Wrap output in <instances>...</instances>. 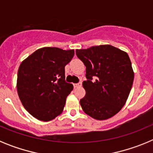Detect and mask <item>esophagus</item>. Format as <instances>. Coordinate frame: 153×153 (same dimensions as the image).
<instances>
[{
    "label": "esophagus",
    "mask_w": 153,
    "mask_h": 153,
    "mask_svg": "<svg viewBox=\"0 0 153 153\" xmlns=\"http://www.w3.org/2000/svg\"><path fill=\"white\" fill-rule=\"evenodd\" d=\"M82 86V82H79V83H74V86L75 87V88H76V87H79V86Z\"/></svg>",
    "instance_id": "34e87169"
}]
</instances>
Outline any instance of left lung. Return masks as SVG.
I'll list each match as a JSON object with an SVG mask.
<instances>
[{
    "label": "left lung",
    "mask_w": 153,
    "mask_h": 153,
    "mask_svg": "<svg viewBox=\"0 0 153 153\" xmlns=\"http://www.w3.org/2000/svg\"><path fill=\"white\" fill-rule=\"evenodd\" d=\"M76 54L86 66L87 79L83 82L86 95L79 101L81 107L95 120L111 118L125 105L132 89L134 72L129 55L109 44L76 50Z\"/></svg>",
    "instance_id": "left-lung-1"
}]
</instances>
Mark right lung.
<instances>
[{
	"mask_svg": "<svg viewBox=\"0 0 153 153\" xmlns=\"http://www.w3.org/2000/svg\"><path fill=\"white\" fill-rule=\"evenodd\" d=\"M74 56V50L43 47L21 63L17 93L24 107L34 118L48 122L62 113L74 88L65 81V66Z\"/></svg>",
	"mask_w": 153,
	"mask_h": 153,
	"instance_id": "obj_1",
	"label": "right lung"
}]
</instances>
